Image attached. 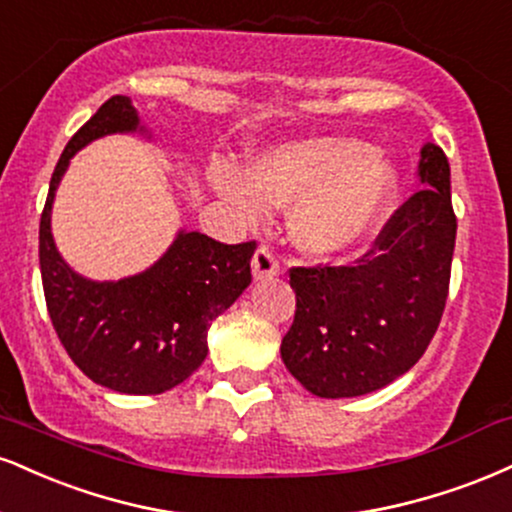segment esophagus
Listing matches in <instances>:
<instances>
[{"mask_svg":"<svg viewBox=\"0 0 512 512\" xmlns=\"http://www.w3.org/2000/svg\"><path fill=\"white\" fill-rule=\"evenodd\" d=\"M276 274H279V262H276L272 250L257 248L255 257H252V279L264 281V279H272Z\"/></svg>","mask_w":512,"mask_h":512,"instance_id":"34e87169","label":"esophagus"}]
</instances>
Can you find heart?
I'll list each match as a JSON object with an SVG mask.
<instances>
[{
    "instance_id": "b5f03b06",
    "label": "heart",
    "mask_w": 512,
    "mask_h": 512,
    "mask_svg": "<svg viewBox=\"0 0 512 512\" xmlns=\"http://www.w3.org/2000/svg\"><path fill=\"white\" fill-rule=\"evenodd\" d=\"M214 193L250 224L267 207H291L288 236L307 257L331 260L365 240L400 190V169L386 152L348 135L264 145L245 171L217 164Z\"/></svg>"
}]
</instances>
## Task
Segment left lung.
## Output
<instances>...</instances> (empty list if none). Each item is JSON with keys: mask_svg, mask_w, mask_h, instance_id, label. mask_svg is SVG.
<instances>
[{"mask_svg": "<svg viewBox=\"0 0 512 512\" xmlns=\"http://www.w3.org/2000/svg\"><path fill=\"white\" fill-rule=\"evenodd\" d=\"M422 190L393 214L355 267L291 269L295 319L281 360L319 398H353L403 377L441 322L451 279V166L420 150Z\"/></svg>", "mask_w": 512, "mask_h": 512, "instance_id": "1", "label": "left lung"}]
</instances>
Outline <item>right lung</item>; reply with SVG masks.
Returning a JSON list of instances; mask_svg holds the SVG:
<instances>
[{"label": "right lung", "instance_id": "1", "mask_svg": "<svg viewBox=\"0 0 512 512\" xmlns=\"http://www.w3.org/2000/svg\"><path fill=\"white\" fill-rule=\"evenodd\" d=\"M152 140L131 97L116 95L59 157L40 219V272L49 319L85 377L128 396H155L186 381L207 357V331L250 286L255 243L224 245L178 229L157 262L119 281L78 274L52 236V207L71 159L104 135Z\"/></svg>", "mask_w": 512, "mask_h": 512}]
</instances>
